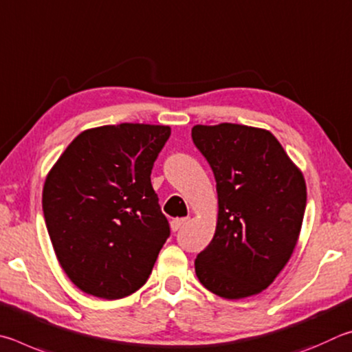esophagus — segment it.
I'll return each mask as SVG.
<instances>
[{
	"mask_svg": "<svg viewBox=\"0 0 352 352\" xmlns=\"http://www.w3.org/2000/svg\"><path fill=\"white\" fill-rule=\"evenodd\" d=\"M187 218H175V219H171V223H170V227H171V230L173 232H177L181 229L182 226H186L187 224Z\"/></svg>",
	"mask_w": 352,
	"mask_h": 352,
	"instance_id": "obj_1",
	"label": "esophagus"
}]
</instances>
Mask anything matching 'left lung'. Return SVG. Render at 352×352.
<instances>
[{
  "mask_svg": "<svg viewBox=\"0 0 352 352\" xmlns=\"http://www.w3.org/2000/svg\"><path fill=\"white\" fill-rule=\"evenodd\" d=\"M218 193L214 236L195 260L201 285L241 300L272 285L295 250L306 208L305 176L275 135L238 123L195 125Z\"/></svg>",
  "mask_w": 352,
  "mask_h": 352,
  "instance_id": "1",
  "label": "left lung"
}]
</instances>
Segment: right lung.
<instances>
[{
    "mask_svg": "<svg viewBox=\"0 0 352 352\" xmlns=\"http://www.w3.org/2000/svg\"><path fill=\"white\" fill-rule=\"evenodd\" d=\"M170 133L148 123L85 129L49 170V238L61 269L85 294L119 300L150 276L170 235L150 179Z\"/></svg>",
    "mask_w": 352,
    "mask_h": 352,
    "instance_id": "1",
    "label": "right lung"
}]
</instances>
